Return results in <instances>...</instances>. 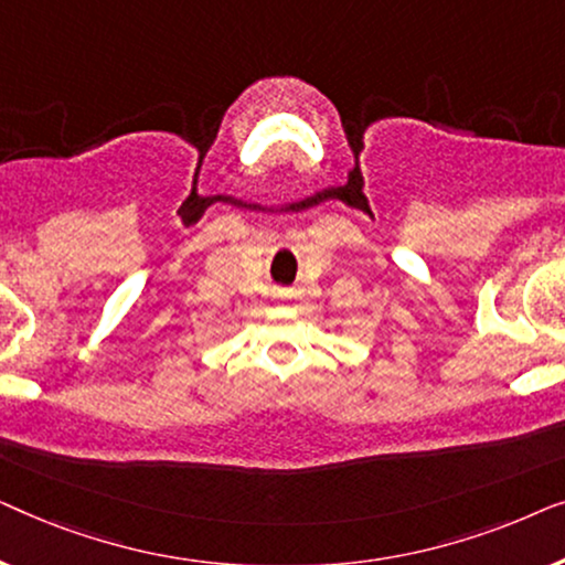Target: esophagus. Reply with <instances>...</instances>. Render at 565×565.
<instances>
[{"label": "esophagus", "instance_id": "1", "mask_svg": "<svg viewBox=\"0 0 565 565\" xmlns=\"http://www.w3.org/2000/svg\"><path fill=\"white\" fill-rule=\"evenodd\" d=\"M290 298V292L288 290H280V292H277V300H288Z\"/></svg>", "mask_w": 565, "mask_h": 565}]
</instances>
